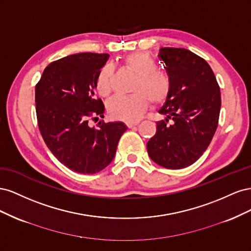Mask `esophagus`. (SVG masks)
I'll list each match as a JSON object with an SVG mask.
<instances>
[{"label":"esophagus","mask_w":251,"mask_h":251,"mask_svg":"<svg viewBox=\"0 0 251 251\" xmlns=\"http://www.w3.org/2000/svg\"><path fill=\"white\" fill-rule=\"evenodd\" d=\"M138 125H139L138 121H136V123H127V124H126V126H127L128 127H133V126H138Z\"/></svg>","instance_id":"obj_1"}]
</instances>
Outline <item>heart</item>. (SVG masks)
<instances>
[{"instance_id": "1", "label": "heart", "mask_w": 251, "mask_h": 251, "mask_svg": "<svg viewBox=\"0 0 251 251\" xmlns=\"http://www.w3.org/2000/svg\"><path fill=\"white\" fill-rule=\"evenodd\" d=\"M125 66L137 75L130 96H115L108 102L111 117L133 123L141 118L148 108V100L153 104L163 103L171 92L168 75L158 70V64L149 53L135 52L125 59ZM113 67L104 65L96 76V90L100 95L108 96L112 90Z\"/></svg>"}]
</instances>
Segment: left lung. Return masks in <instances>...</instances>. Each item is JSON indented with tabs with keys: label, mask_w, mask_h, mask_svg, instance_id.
Returning <instances> with one entry per match:
<instances>
[{
	"label": "left lung",
	"mask_w": 251,
	"mask_h": 251,
	"mask_svg": "<svg viewBox=\"0 0 251 251\" xmlns=\"http://www.w3.org/2000/svg\"><path fill=\"white\" fill-rule=\"evenodd\" d=\"M158 56L165 64L171 92L158 110L165 118L156 123L148 153L162 168L184 169L198 160L214 137L221 93L206 60L192 51L165 47Z\"/></svg>",
	"instance_id": "8db88e82"
}]
</instances>
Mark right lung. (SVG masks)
<instances>
[{
	"instance_id": "right-lung-1",
	"label": "right lung",
	"mask_w": 251,
	"mask_h": 251,
	"mask_svg": "<svg viewBox=\"0 0 251 251\" xmlns=\"http://www.w3.org/2000/svg\"><path fill=\"white\" fill-rule=\"evenodd\" d=\"M108 53H76L49 64L35 86L37 124L51 153L68 169L95 174L112 162L127 126L121 121L97 128L89 118L103 117L104 105L96 98V76Z\"/></svg>"
}]
</instances>
